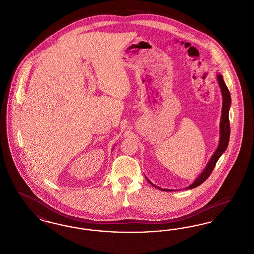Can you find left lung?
Instances as JSON below:
<instances>
[{"label":"left lung","instance_id":"obj_1","mask_svg":"<svg viewBox=\"0 0 254 254\" xmlns=\"http://www.w3.org/2000/svg\"><path fill=\"white\" fill-rule=\"evenodd\" d=\"M218 84L221 88L222 91V95H223V108H222V118H221V124H220V142L218 145L216 151L214 152V154L212 155V157L210 159V161L208 162L206 168L205 170L201 173V175L198 176V178L195 179L194 183H192L190 187H188L187 189H194L198 186H200L201 184H203L204 182L209 177L210 173L212 172V170L214 169L216 163H217L218 159L220 156L224 153V151L227 149L228 145H229V141H230V119H229V110H230V102H231V98H230V93L229 91L228 86L225 84L223 76L221 74L217 75ZM148 181V180H147ZM149 182V181H148ZM154 188H157L159 190H162L161 188L156 187L155 185H153L151 182H149Z\"/></svg>","mask_w":254,"mask_h":254}]
</instances>
